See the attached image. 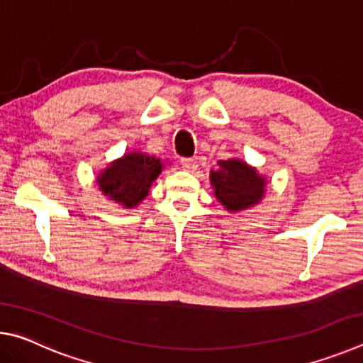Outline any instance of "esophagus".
I'll return each mask as SVG.
<instances>
[{
  "label": "esophagus",
  "instance_id": "esophagus-1",
  "mask_svg": "<svg viewBox=\"0 0 363 363\" xmlns=\"http://www.w3.org/2000/svg\"><path fill=\"white\" fill-rule=\"evenodd\" d=\"M181 164L186 171H194L196 168V160L195 158H182Z\"/></svg>",
  "mask_w": 363,
  "mask_h": 363
}]
</instances>
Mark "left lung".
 <instances>
[{"label":"left lung","mask_w":363,"mask_h":363,"mask_svg":"<svg viewBox=\"0 0 363 363\" xmlns=\"http://www.w3.org/2000/svg\"><path fill=\"white\" fill-rule=\"evenodd\" d=\"M218 164L210 179L214 195L227 211L237 213L259 203L266 192V179L256 168L237 158L220 160Z\"/></svg>","instance_id":"left-lung-1"}]
</instances>
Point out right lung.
Returning <instances> with one entry per match:
<instances>
[{"instance_id":"right-lung-1","label":"right lung","mask_w":363,"mask_h":363,"mask_svg":"<svg viewBox=\"0 0 363 363\" xmlns=\"http://www.w3.org/2000/svg\"><path fill=\"white\" fill-rule=\"evenodd\" d=\"M162 168L160 158L131 152L110 163L97 176V184L110 200L123 208H134L149 195L152 182L162 173Z\"/></svg>"}]
</instances>
